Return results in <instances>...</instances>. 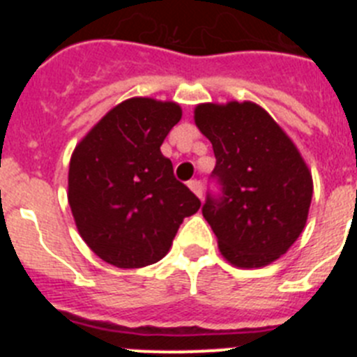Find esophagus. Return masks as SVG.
Instances as JSON below:
<instances>
[{"label": "esophagus", "mask_w": 357, "mask_h": 357, "mask_svg": "<svg viewBox=\"0 0 357 357\" xmlns=\"http://www.w3.org/2000/svg\"><path fill=\"white\" fill-rule=\"evenodd\" d=\"M188 188L191 189V191H193L198 198H202V182L200 181H189Z\"/></svg>", "instance_id": "esophagus-1"}]
</instances>
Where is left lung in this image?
<instances>
[{
  "mask_svg": "<svg viewBox=\"0 0 357 357\" xmlns=\"http://www.w3.org/2000/svg\"><path fill=\"white\" fill-rule=\"evenodd\" d=\"M198 130L216 157L222 197L202 207L222 255L238 268H261L289 250L304 230L313 176L279 123L254 102L200 103Z\"/></svg>",
  "mask_w": 357,
  "mask_h": 357,
  "instance_id": "1",
  "label": "left lung"
}]
</instances>
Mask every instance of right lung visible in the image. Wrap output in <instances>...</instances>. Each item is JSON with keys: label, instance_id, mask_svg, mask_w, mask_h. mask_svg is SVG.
<instances>
[{"label": "right lung", "instance_id": "right-lung-1", "mask_svg": "<svg viewBox=\"0 0 357 357\" xmlns=\"http://www.w3.org/2000/svg\"><path fill=\"white\" fill-rule=\"evenodd\" d=\"M181 118L178 103L135 96L110 109L75 146L69 207L87 247L112 266L160 261L184 218L200 209L160 153Z\"/></svg>", "mask_w": 357, "mask_h": 357}]
</instances>
